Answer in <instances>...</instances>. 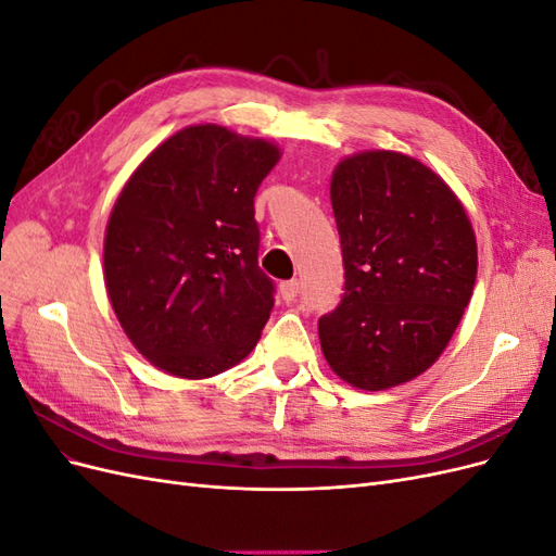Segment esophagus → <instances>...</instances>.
Masks as SVG:
<instances>
[{"mask_svg":"<svg viewBox=\"0 0 556 556\" xmlns=\"http://www.w3.org/2000/svg\"><path fill=\"white\" fill-rule=\"evenodd\" d=\"M280 296L288 301H294L296 296H299V280H285V282H280Z\"/></svg>","mask_w":556,"mask_h":556,"instance_id":"esophagus-1","label":"esophagus"}]
</instances>
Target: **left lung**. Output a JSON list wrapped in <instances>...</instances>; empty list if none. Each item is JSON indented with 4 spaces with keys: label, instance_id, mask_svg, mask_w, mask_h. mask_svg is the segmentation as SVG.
Returning a JSON list of instances; mask_svg holds the SVG:
<instances>
[{
    "label": "left lung",
    "instance_id": "1",
    "mask_svg": "<svg viewBox=\"0 0 556 556\" xmlns=\"http://www.w3.org/2000/svg\"><path fill=\"white\" fill-rule=\"evenodd\" d=\"M345 292L319 317L331 371L378 392L441 357L473 294L478 245L445 180L394 150L345 157L331 178Z\"/></svg>",
    "mask_w": 556,
    "mask_h": 556
}]
</instances>
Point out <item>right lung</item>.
<instances>
[{
  "label": "right lung",
  "mask_w": 556,
  "mask_h": 556,
  "mask_svg": "<svg viewBox=\"0 0 556 556\" xmlns=\"http://www.w3.org/2000/svg\"><path fill=\"white\" fill-rule=\"evenodd\" d=\"M280 150L220 125L160 143L109 217L104 280L141 355L178 378H211L250 355L274 308L257 264L255 194Z\"/></svg>",
  "instance_id": "obj_1"
}]
</instances>
